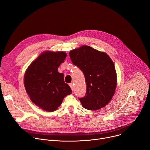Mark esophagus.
I'll list each match as a JSON object with an SVG mask.
<instances>
[{"mask_svg": "<svg viewBox=\"0 0 150 150\" xmlns=\"http://www.w3.org/2000/svg\"><path fill=\"white\" fill-rule=\"evenodd\" d=\"M70 88H71V90H72V91H73V90H74V84H73V83H70Z\"/></svg>", "mask_w": 150, "mask_h": 150, "instance_id": "1", "label": "esophagus"}]
</instances>
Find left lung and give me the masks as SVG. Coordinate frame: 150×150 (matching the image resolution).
<instances>
[{
    "label": "left lung",
    "instance_id": "obj_1",
    "mask_svg": "<svg viewBox=\"0 0 150 150\" xmlns=\"http://www.w3.org/2000/svg\"><path fill=\"white\" fill-rule=\"evenodd\" d=\"M74 65L83 72L86 85L85 96L79 98L82 106L96 110L106 106L116 89L117 77L110 57L88 45H83L69 53Z\"/></svg>",
    "mask_w": 150,
    "mask_h": 150
}]
</instances>
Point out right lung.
I'll use <instances>...</instances> for the list:
<instances>
[{
	"mask_svg": "<svg viewBox=\"0 0 150 150\" xmlns=\"http://www.w3.org/2000/svg\"><path fill=\"white\" fill-rule=\"evenodd\" d=\"M64 52H44L29 66L24 84L30 100L42 110L53 112L59 107L72 91L64 82V75L57 71L64 62Z\"/></svg>",
	"mask_w": 150,
	"mask_h": 150,
	"instance_id": "obj_1",
	"label": "right lung"
}]
</instances>
